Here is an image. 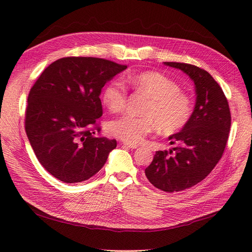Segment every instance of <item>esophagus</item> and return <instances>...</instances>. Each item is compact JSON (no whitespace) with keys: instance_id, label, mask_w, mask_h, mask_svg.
I'll return each instance as SVG.
<instances>
[{"instance_id":"esophagus-1","label":"esophagus","mask_w":252,"mask_h":252,"mask_svg":"<svg viewBox=\"0 0 252 252\" xmlns=\"http://www.w3.org/2000/svg\"><path fill=\"white\" fill-rule=\"evenodd\" d=\"M124 146H126V147H128V148H137L139 145H138V144H134V143L125 142V143H124Z\"/></svg>"}]
</instances>
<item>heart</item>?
I'll list each match as a JSON object with an SVG mask.
<instances>
[{
    "instance_id": "heart-1",
    "label": "heart",
    "mask_w": 252,
    "mask_h": 252,
    "mask_svg": "<svg viewBox=\"0 0 252 252\" xmlns=\"http://www.w3.org/2000/svg\"><path fill=\"white\" fill-rule=\"evenodd\" d=\"M135 90L150 98L144 108V116L125 114L108 126L112 136L127 143H139L159 126L164 134L179 132L193 113L192 100L180 91L178 83L159 72L148 71L127 78ZM101 100L112 112L125 110L127 89L119 81H112L101 92Z\"/></svg>"
}]
</instances>
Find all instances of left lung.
<instances>
[{"instance_id":"left-lung-1","label":"left lung","mask_w":252,"mask_h":252,"mask_svg":"<svg viewBox=\"0 0 252 252\" xmlns=\"http://www.w3.org/2000/svg\"><path fill=\"white\" fill-rule=\"evenodd\" d=\"M194 82L196 104L189 123L168 139L173 148L158 151L145 175L156 188L179 192L201 182L224 153L230 128V111L224 92L211 74L195 65L164 62Z\"/></svg>"}]
</instances>
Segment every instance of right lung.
<instances>
[{"label": "right lung", "mask_w": 252, "mask_h": 252, "mask_svg": "<svg viewBox=\"0 0 252 252\" xmlns=\"http://www.w3.org/2000/svg\"><path fill=\"white\" fill-rule=\"evenodd\" d=\"M126 65L94 57H65L32 86L25 128L45 170L61 182L86 181L105 165L115 139L94 137L102 115L101 88Z\"/></svg>", "instance_id": "1"}]
</instances>
